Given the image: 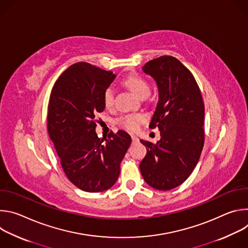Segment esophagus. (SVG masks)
Listing matches in <instances>:
<instances>
[{"instance_id":"esophagus-1","label":"esophagus","mask_w":248,"mask_h":248,"mask_svg":"<svg viewBox=\"0 0 248 248\" xmlns=\"http://www.w3.org/2000/svg\"><path fill=\"white\" fill-rule=\"evenodd\" d=\"M131 139H132V142H138L139 139L136 135H131Z\"/></svg>"}]
</instances>
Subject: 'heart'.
Wrapping results in <instances>:
<instances>
[{
	"label": "heart",
	"instance_id": "obj_1",
	"mask_svg": "<svg viewBox=\"0 0 248 248\" xmlns=\"http://www.w3.org/2000/svg\"><path fill=\"white\" fill-rule=\"evenodd\" d=\"M124 83L127 86L137 97L146 98L150 94V84L142 77L134 75L129 76L124 79ZM103 102L106 108H111L114 104V91L111 87L106 88L103 93ZM145 120L144 116L141 114H128L121 117L118 120V123L121 126L129 129L136 130L140 124Z\"/></svg>",
	"mask_w": 248,
	"mask_h": 248
}]
</instances>
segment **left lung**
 I'll use <instances>...</instances> for the list:
<instances>
[{"mask_svg":"<svg viewBox=\"0 0 248 248\" xmlns=\"http://www.w3.org/2000/svg\"><path fill=\"white\" fill-rule=\"evenodd\" d=\"M159 90V101L149 127H158L156 144L140 140L147 148L139 168L153 188L170 190L181 186L192 172L204 145V103L189 70L174 57L162 56L146 62Z\"/></svg>","mask_w":248,"mask_h":248,"instance_id":"left-lung-1","label":"left lung"}]
</instances>
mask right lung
I'll list each match as a JSON object with an SVG mask.
<instances>
[{"mask_svg": "<svg viewBox=\"0 0 248 248\" xmlns=\"http://www.w3.org/2000/svg\"><path fill=\"white\" fill-rule=\"evenodd\" d=\"M115 78L113 72L79 62L64 70L51 91L49 136L67 179L83 191L112 187L131 143L124 130L110 132L108 138H99L95 131V116L105 109L103 93Z\"/></svg>", "mask_w": 248, "mask_h": 248, "instance_id": "1", "label": "right lung"}]
</instances>
